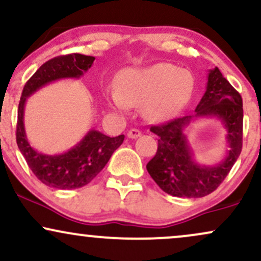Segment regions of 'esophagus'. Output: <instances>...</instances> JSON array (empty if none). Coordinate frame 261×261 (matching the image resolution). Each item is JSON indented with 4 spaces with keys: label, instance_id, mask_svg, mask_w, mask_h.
Here are the masks:
<instances>
[{
    "label": "esophagus",
    "instance_id": "1",
    "mask_svg": "<svg viewBox=\"0 0 261 261\" xmlns=\"http://www.w3.org/2000/svg\"><path fill=\"white\" fill-rule=\"evenodd\" d=\"M141 136V131L137 130V128H131L127 133L128 139H137V137Z\"/></svg>",
    "mask_w": 261,
    "mask_h": 261
}]
</instances>
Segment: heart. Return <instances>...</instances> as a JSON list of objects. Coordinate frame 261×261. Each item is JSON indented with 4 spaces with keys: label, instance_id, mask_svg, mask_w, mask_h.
Masks as SVG:
<instances>
[{
    "label": "heart",
    "instance_id": "1",
    "mask_svg": "<svg viewBox=\"0 0 261 261\" xmlns=\"http://www.w3.org/2000/svg\"><path fill=\"white\" fill-rule=\"evenodd\" d=\"M195 89L190 71L160 62L146 67L127 68L120 74L119 88L107 89V100L115 112L142 103L141 112L149 121H163L181 112Z\"/></svg>",
    "mask_w": 261,
    "mask_h": 261
}]
</instances>
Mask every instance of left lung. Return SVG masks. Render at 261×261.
Listing matches in <instances>:
<instances>
[{
	"mask_svg": "<svg viewBox=\"0 0 261 261\" xmlns=\"http://www.w3.org/2000/svg\"><path fill=\"white\" fill-rule=\"evenodd\" d=\"M215 117L223 122L229 146L225 160L214 166L196 161L185 131L196 118ZM157 135V153L148 162L149 175L164 193L178 197H202L211 194L224 180L242 151L243 101L215 67L207 74V85L195 114L174 119L160 126H152Z\"/></svg>",
	"mask_w": 261,
	"mask_h": 261,
	"instance_id": "1",
	"label": "left lung"
}]
</instances>
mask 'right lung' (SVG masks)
<instances>
[{
	"label": "right lung",
	"mask_w": 261,
	"mask_h": 261,
	"mask_svg": "<svg viewBox=\"0 0 261 261\" xmlns=\"http://www.w3.org/2000/svg\"><path fill=\"white\" fill-rule=\"evenodd\" d=\"M94 60L93 56L82 54L54 58L41 65L23 88L18 106L17 145L32 172L50 188L71 190L85 187L106 167L114 151L124 142V135L109 137L92 128L77 145L64 153L45 154L33 148L27 139L24 127L27 99L55 81L81 79L92 67Z\"/></svg>",
	"instance_id": "right-lung-1"
}]
</instances>
